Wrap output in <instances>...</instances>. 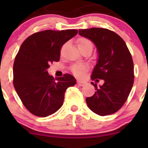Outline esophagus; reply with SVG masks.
<instances>
[{"instance_id":"obj_1","label":"esophagus","mask_w":148,"mask_h":148,"mask_svg":"<svg viewBox=\"0 0 148 148\" xmlns=\"http://www.w3.org/2000/svg\"><path fill=\"white\" fill-rule=\"evenodd\" d=\"M85 84H86V82L84 81H82V80H78V81H77V84H78L79 86H82Z\"/></svg>"}]
</instances>
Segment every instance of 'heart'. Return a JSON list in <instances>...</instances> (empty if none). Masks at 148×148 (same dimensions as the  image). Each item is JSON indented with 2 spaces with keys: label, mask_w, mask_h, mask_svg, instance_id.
Returning <instances> with one entry per match:
<instances>
[{
  "label": "heart",
  "mask_w": 148,
  "mask_h": 148,
  "mask_svg": "<svg viewBox=\"0 0 148 148\" xmlns=\"http://www.w3.org/2000/svg\"><path fill=\"white\" fill-rule=\"evenodd\" d=\"M92 44V43L89 41V40L86 39V38H79V39L77 41V46H83L85 44ZM88 66L87 65L85 64H75L73 66L72 68H71V71L72 72L75 74L77 77H81L83 75L84 73L86 71Z\"/></svg>",
  "instance_id": "heart-1"
}]
</instances>
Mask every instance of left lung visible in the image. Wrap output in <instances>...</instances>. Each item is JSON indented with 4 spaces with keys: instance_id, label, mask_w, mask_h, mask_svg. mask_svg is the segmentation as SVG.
I'll list each match as a JSON object with an SVG mask.
<instances>
[{
    "instance_id": "left-lung-1",
    "label": "left lung",
    "mask_w": 148,
    "mask_h": 148,
    "mask_svg": "<svg viewBox=\"0 0 148 148\" xmlns=\"http://www.w3.org/2000/svg\"><path fill=\"white\" fill-rule=\"evenodd\" d=\"M79 34L92 41L97 50L91 78L104 82L99 87L91 83L96 92L86 98L88 107L100 116L114 114L126 102L133 85L134 64L129 49L120 36L106 28L79 29Z\"/></svg>"
}]
</instances>
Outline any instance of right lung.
I'll list each match as a JSON object with an SVG mask.
<instances>
[{"label": "right lung", "mask_w": 148, "mask_h": 148, "mask_svg": "<svg viewBox=\"0 0 148 148\" xmlns=\"http://www.w3.org/2000/svg\"><path fill=\"white\" fill-rule=\"evenodd\" d=\"M78 31L46 30L28 36L21 46L13 64V86L28 111L38 117L56 112L64 103L67 88L76 79L66 74L53 78L48 73L49 64L59 62L62 46Z\"/></svg>", "instance_id": "1"}]
</instances>
